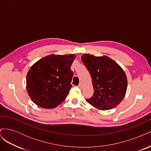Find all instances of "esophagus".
Wrapping results in <instances>:
<instances>
[{
  "label": "esophagus",
  "mask_w": 151,
  "mask_h": 151,
  "mask_svg": "<svg viewBox=\"0 0 151 151\" xmlns=\"http://www.w3.org/2000/svg\"><path fill=\"white\" fill-rule=\"evenodd\" d=\"M83 83H81L78 85V88H79L80 89L83 88Z\"/></svg>",
  "instance_id": "34e87169"
}]
</instances>
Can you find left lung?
I'll return each instance as SVG.
<instances>
[{
    "label": "left lung",
    "mask_w": 151,
    "mask_h": 151,
    "mask_svg": "<svg viewBox=\"0 0 151 151\" xmlns=\"http://www.w3.org/2000/svg\"><path fill=\"white\" fill-rule=\"evenodd\" d=\"M81 59L90 73L94 88L93 96L86 101L101 110L116 107L127 92V78L124 70L107 56L84 54Z\"/></svg>",
    "instance_id": "obj_1"
}]
</instances>
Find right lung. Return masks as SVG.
<instances>
[{
    "mask_svg": "<svg viewBox=\"0 0 151 151\" xmlns=\"http://www.w3.org/2000/svg\"><path fill=\"white\" fill-rule=\"evenodd\" d=\"M76 55H50L31 67L26 76V89L38 106L52 109L61 104L72 87L70 69Z\"/></svg>",
    "mask_w": 151,
    "mask_h": 151,
    "instance_id": "obj_1",
    "label": "right lung"
}]
</instances>
